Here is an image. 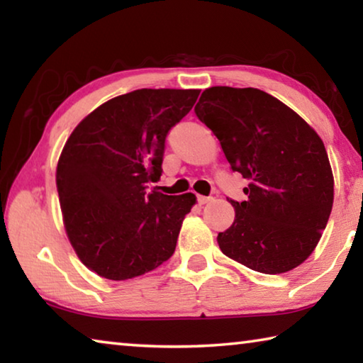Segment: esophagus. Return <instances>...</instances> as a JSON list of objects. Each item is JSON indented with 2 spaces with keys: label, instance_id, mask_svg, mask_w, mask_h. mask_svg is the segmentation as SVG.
Returning a JSON list of instances; mask_svg holds the SVG:
<instances>
[{
  "label": "esophagus",
  "instance_id": "1",
  "mask_svg": "<svg viewBox=\"0 0 363 363\" xmlns=\"http://www.w3.org/2000/svg\"><path fill=\"white\" fill-rule=\"evenodd\" d=\"M211 200H213V196H203V195L196 196V201H199V205H206V203H210Z\"/></svg>",
  "mask_w": 363,
  "mask_h": 363
}]
</instances>
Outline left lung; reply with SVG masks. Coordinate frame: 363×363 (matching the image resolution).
<instances>
[{
	"instance_id": "8db88e82",
	"label": "left lung",
	"mask_w": 363,
	"mask_h": 363,
	"mask_svg": "<svg viewBox=\"0 0 363 363\" xmlns=\"http://www.w3.org/2000/svg\"><path fill=\"white\" fill-rule=\"evenodd\" d=\"M195 113L219 139L232 171L248 179L229 200L233 224L220 251L262 274H284L315 250L333 206V173L318 134L277 97L256 88L213 86Z\"/></svg>"
}]
</instances>
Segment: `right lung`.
Returning <instances> with one entry per match:
<instances>
[{
    "mask_svg": "<svg viewBox=\"0 0 363 363\" xmlns=\"http://www.w3.org/2000/svg\"><path fill=\"white\" fill-rule=\"evenodd\" d=\"M200 89H136L97 107L73 130L56 182L67 237L86 267L108 280L144 275L168 261L194 194L164 195L168 131Z\"/></svg>",
    "mask_w": 363,
    "mask_h": 363,
    "instance_id": "add662e5",
    "label": "right lung"
}]
</instances>
